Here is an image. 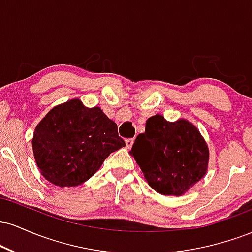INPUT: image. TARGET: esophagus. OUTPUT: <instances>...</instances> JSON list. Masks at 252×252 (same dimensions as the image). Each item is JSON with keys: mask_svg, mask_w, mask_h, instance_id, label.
<instances>
[{"mask_svg": "<svg viewBox=\"0 0 252 252\" xmlns=\"http://www.w3.org/2000/svg\"><path fill=\"white\" fill-rule=\"evenodd\" d=\"M132 143H134V138H126V148H128V149L131 148Z\"/></svg>", "mask_w": 252, "mask_h": 252, "instance_id": "1", "label": "esophagus"}]
</instances>
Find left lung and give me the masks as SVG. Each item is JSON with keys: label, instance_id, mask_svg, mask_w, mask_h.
<instances>
[{"label": "left lung", "instance_id": "obj_1", "mask_svg": "<svg viewBox=\"0 0 252 252\" xmlns=\"http://www.w3.org/2000/svg\"><path fill=\"white\" fill-rule=\"evenodd\" d=\"M130 154L153 189L163 195H181L206 174L209 148L189 121L168 122L155 115L146 131L136 137Z\"/></svg>", "mask_w": 252, "mask_h": 252}]
</instances>
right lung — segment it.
I'll list each match as a JSON object with an SVG mask.
<instances>
[{
  "instance_id": "right-lung-1",
  "label": "right lung",
  "mask_w": 252,
  "mask_h": 252,
  "mask_svg": "<svg viewBox=\"0 0 252 252\" xmlns=\"http://www.w3.org/2000/svg\"><path fill=\"white\" fill-rule=\"evenodd\" d=\"M32 146L41 174L57 186L72 187L89 180L126 142L100 108H85L79 99H71L42 118Z\"/></svg>"
}]
</instances>
